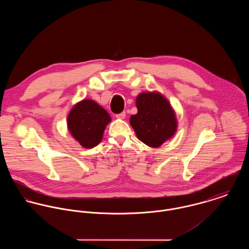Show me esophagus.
I'll return each instance as SVG.
<instances>
[{
    "instance_id": "34e87169",
    "label": "esophagus",
    "mask_w": 249,
    "mask_h": 249,
    "mask_svg": "<svg viewBox=\"0 0 249 249\" xmlns=\"http://www.w3.org/2000/svg\"><path fill=\"white\" fill-rule=\"evenodd\" d=\"M116 118H117V119H120V120L124 119V118H125V112H122V113H120V114H117V115H116Z\"/></svg>"
}]
</instances>
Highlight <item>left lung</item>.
<instances>
[{"mask_svg": "<svg viewBox=\"0 0 249 249\" xmlns=\"http://www.w3.org/2000/svg\"><path fill=\"white\" fill-rule=\"evenodd\" d=\"M137 114L131 115L130 124L141 142L158 147L177 131L176 113L168 100L159 93H142L136 99Z\"/></svg>", "mask_w": 249, "mask_h": 249, "instance_id": "1", "label": "left lung"}]
</instances>
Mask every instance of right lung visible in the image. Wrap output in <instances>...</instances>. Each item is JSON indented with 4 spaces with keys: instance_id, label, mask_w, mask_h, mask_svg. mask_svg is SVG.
Returning a JSON list of instances; mask_svg holds the SVG:
<instances>
[{
    "instance_id": "1",
    "label": "right lung",
    "mask_w": 249,
    "mask_h": 249,
    "mask_svg": "<svg viewBox=\"0 0 249 249\" xmlns=\"http://www.w3.org/2000/svg\"><path fill=\"white\" fill-rule=\"evenodd\" d=\"M110 121L106 109L92 100H83L71 108L67 124L77 142L85 148H92L102 141Z\"/></svg>"
}]
</instances>
